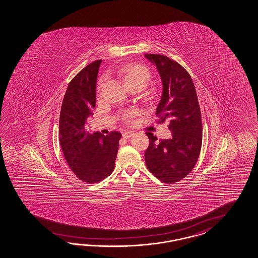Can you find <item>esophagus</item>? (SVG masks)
Masks as SVG:
<instances>
[{
    "label": "esophagus",
    "mask_w": 258,
    "mask_h": 258,
    "mask_svg": "<svg viewBox=\"0 0 258 258\" xmlns=\"http://www.w3.org/2000/svg\"><path fill=\"white\" fill-rule=\"evenodd\" d=\"M122 135H123V137H124L125 139H128V138H131V137L133 136V132H130V131H125V132L123 133Z\"/></svg>",
    "instance_id": "esophagus-1"
}]
</instances>
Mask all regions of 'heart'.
I'll list each match as a JSON object with an SVG mask.
<instances>
[{
  "label": "heart",
  "mask_w": 258,
  "mask_h": 258,
  "mask_svg": "<svg viewBox=\"0 0 258 258\" xmlns=\"http://www.w3.org/2000/svg\"><path fill=\"white\" fill-rule=\"evenodd\" d=\"M118 76L124 81L127 87L132 90L137 87L145 88L151 81V72L147 67L140 63H130L124 64L118 71ZM105 79L102 78L98 85V93L100 94L103 89ZM138 114L136 110H130L122 112L121 118L124 122H131Z\"/></svg>",
  "instance_id": "obj_1"
}]
</instances>
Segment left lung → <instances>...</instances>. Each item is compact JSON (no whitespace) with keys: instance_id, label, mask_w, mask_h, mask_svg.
<instances>
[{"instance_id":"obj_1","label":"left lung","mask_w":258,"mask_h":258,"mask_svg":"<svg viewBox=\"0 0 258 258\" xmlns=\"http://www.w3.org/2000/svg\"><path fill=\"white\" fill-rule=\"evenodd\" d=\"M156 66L162 82L157 107L158 123L169 121L170 139L158 140L147 133L149 146L145 154L147 167L160 181L173 184L194 169L202 147V120L195 84L188 71L167 56L146 53Z\"/></svg>"}]
</instances>
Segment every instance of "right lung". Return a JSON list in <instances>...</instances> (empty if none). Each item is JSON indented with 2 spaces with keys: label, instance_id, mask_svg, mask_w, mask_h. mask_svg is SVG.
I'll return each instance as SVG.
<instances>
[{
  "label": "right lung",
  "instance_id": "obj_1",
  "mask_svg": "<svg viewBox=\"0 0 258 258\" xmlns=\"http://www.w3.org/2000/svg\"><path fill=\"white\" fill-rule=\"evenodd\" d=\"M101 60L81 70L70 82L63 97L59 141L68 164L79 179L98 183L111 174L121 133L93 134L84 128L96 106V84Z\"/></svg>",
  "mask_w": 258,
  "mask_h": 258
}]
</instances>
